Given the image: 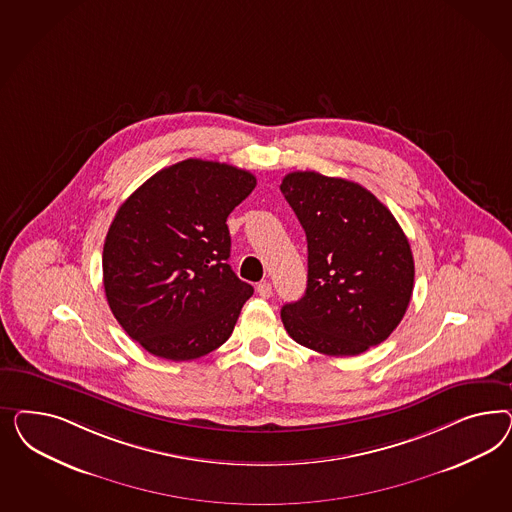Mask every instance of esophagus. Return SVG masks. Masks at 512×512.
Masks as SVG:
<instances>
[{
  "label": "esophagus",
  "mask_w": 512,
  "mask_h": 512,
  "mask_svg": "<svg viewBox=\"0 0 512 512\" xmlns=\"http://www.w3.org/2000/svg\"><path fill=\"white\" fill-rule=\"evenodd\" d=\"M257 293L263 296V298H270V296H272V285H270V281H261V283L257 285Z\"/></svg>",
  "instance_id": "esophagus-1"
}]
</instances>
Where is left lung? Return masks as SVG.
Here are the masks:
<instances>
[{
  "instance_id": "8db88e82",
  "label": "left lung",
  "mask_w": 512,
  "mask_h": 512,
  "mask_svg": "<svg viewBox=\"0 0 512 512\" xmlns=\"http://www.w3.org/2000/svg\"><path fill=\"white\" fill-rule=\"evenodd\" d=\"M279 189L308 240L306 293L281 308L287 334L330 357H357L387 340L415 281L396 217L366 187L319 172H289Z\"/></svg>"
}]
</instances>
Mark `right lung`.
<instances>
[{
	"label": "right lung",
	"mask_w": 512,
	"mask_h": 512,
	"mask_svg": "<svg viewBox=\"0 0 512 512\" xmlns=\"http://www.w3.org/2000/svg\"><path fill=\"white\" fill-rule=\"evenodd\" d=\"M257 178L186 159L127 197L103 248L110 311L131 340L174 362L212 353L233 334L253 287L231 268L227 217Z\"/></svg>",
	"instance_id": "right-lung-1"
}]
</instances>
